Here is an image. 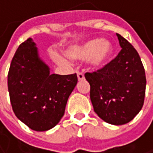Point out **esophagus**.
Wrapping results in <instances>:
<instances>
[{"label": "esophagus", "mask_w": 153, "mask_h": 153, "mask_svg": "<svg viewBox=\"0 0 153 153\" xmlns=\"http://www.w3.org/2000/svg\"><path fill=\"white\" fill-rule=\"evenodd\" d=\"M77 77H78V79L79 80H82V79H84V74H82V73H78L77 74Z\"/></svg>", "instance_id": "obj_1"}]
</instances>
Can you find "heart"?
Masks as SVG:
<instances>
[{"instance_id":"b5f03b06","label":"heart","mask_w":153,"mask_h":153,"mask_svg":"<svg viewBox=\"0 0 153 153\" xmlns=\"http://www.w3.org/2000/svg\"><path fill=\"white\" fill-rule=\"evenodd\" d=\"M66 54L74 60H89L93 68L101 69L105 66L112 56L113 46L109 41L96 38L69 47L66 49ZM55 59L63 64L67 62L66 58L61 55H56Z\"/></svg>"}]
</instances>
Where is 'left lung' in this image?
Here are the masks:
<instances>
[{
  "label": "left lung",
  "instance_id": "obj_1",
  "mask_svg": "<svg viewBox=\"0 0 153 153\" xmlns=\"http://www.w3.org/2000/svg\"><path fill=\"white\" fill-rule=\"evenodd\" d=\"M119 55L109 64L85 78L90 85V100L95 112L112 125L131 121L143 105L146 78L143 65L136 48L116 33Z\"/></svg>",
  "mask_w": 153,
  "mask_h": 153
}]
</instances>
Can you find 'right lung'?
Returning a JSON list of instances; mask_svg holds the SVG:
<instances>
[{
  "instance_id": "obj_1",
  "label": "right lung",
  "mask_w": 153,
  "mask_h": 153,
  "mask_svg": "<svg viewBox=\"0 0 153 153\" xmlns=\"http://www.w3.org/2000/svg\"><path fill=\"white\" fill-rule=\"evenodd\" d=\"M77 81L76 74H51L48 65L40 57L35 42L29 38L16 49L8 74L15 115L33 130L51 129L64 116Z\"/></svg>"
}]
</instances>
